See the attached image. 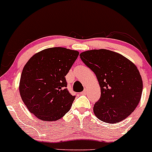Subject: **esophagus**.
<instances>
[{
  "label": "esophagus",
  "instance_id": "obj_1",
  "mask_svg": "<svg viewBox=\"0 0 152 152\" xmlns=\"http://www.w3.org/2000/svg\"><path fill=\"white\" fill-rule=\"evenodd\" d=\"M87 93H88V90H87L86 89H85L84 90H83V92H82L81 94H82V95H86Z\"/></svg>",
  "mask_w": 152,
  "mask_h": 152
}]
</instances>
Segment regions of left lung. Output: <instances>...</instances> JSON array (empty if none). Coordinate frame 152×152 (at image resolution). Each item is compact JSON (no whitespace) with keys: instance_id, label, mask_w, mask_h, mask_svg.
<instances>
[{"instance_id":"left-lung-1","label":"left lung","mask_w":152,"mask_h":152,"mask_svg":"<svg viewBox=\"0 0 152 152\" xmlns=\"http://www.w3.org/2000/svg\"><path fill=\"white\" fill-rule=\"evenodd\" d=\"M80 57L95 73L100 87V98L93 107L95 115L108 124L126 118L137 107L143 90L142 79L135 64L107 49L86 51Z\"/></svg>"}]
</instances>
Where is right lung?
I'll return each mask as SVG.
<instances>
[{"mask_svg":"<svg viewBox=\"0 0 152 152\" xmlns=\"http://www.w3.org/2000/svg\"><path fill=\"white\" fill-rule=\"evenodd\" d=\"M79 55L63 47L44 49L26 64L20 80L22 100L32 114L54 121L70 109L75 95L68 91L65 76Z\"/></svg>","mask_w":152,"mask_h":152,"instance_id":"1","label":"right lung"}]
</instances>
